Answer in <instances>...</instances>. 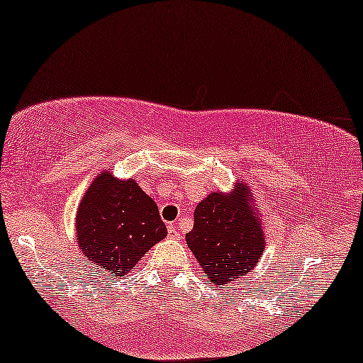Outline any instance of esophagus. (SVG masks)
I'll return each instance as SVG.
<instances>
[{
	"label": "esophagus",
	"mask_w": 363,
	"mask_h": 363,
	"mask_svg": "<svg viewBox=\"0 0 363 363\" xmlns=\"http://www.w3.org/2000/svg\"><path fill=\"white\" fill-rule=\"evenodd\" d=\"M168 236L172 238V240H182V233L178 231V228H177V225H168Z\"/></svg>",
	"instance_id": "1"
}]
</instances>
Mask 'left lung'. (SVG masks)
Segmentation results:
<instances>
[{
  "label": "left lung",
  "mask_w": 363,
  "mask_h": 363,
  "mask_svg": "<svg viewBox=\"0 0 363 363\" xmlns=\"http://www.w3.org/2000/svg\"><path fill=\"white\" fill-rule=\"evenodd\" d=\"M246 186L233 195L211 193L195 208L186 245L206 272L208 284L223 286L250 272L264 250V235L247 198Z\"/></svg>",
  "instance_id": "obj_1"
}]
</instances>
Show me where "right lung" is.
I'll return each instance as SVG.
<instances>
[{
  "label": "right lung",
  "instance_id": "1",
  "mask_svg": "<svg viewBox=\"0 0 363 363\" xmlns=\"http://www.w3.org/2000/svg\"><path fill=\"white\" fill-rule=\"evenodd\" d=\"M77 245L107 277L127 274L167 236L158 206L133 180L99 175L77 210Z\"/></svg>",
  "mask_w": 363,
  "mask_h": 363
}]
</instances>
